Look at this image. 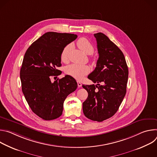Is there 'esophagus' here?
I'll return each mask as SVG.
<instances>
[{
  "mask_svg": "<svg viewBox=\"0 0 157 157\" xmlns=\"http://www.w3.org/2000/svg\"><path fill=\"white\" fill-rule=\"evenodd\" d=\"M77 83H78V87H81L82 84H81V82H79V81H77Z\"/></svg>",
  "mask_w": 157,
  "mask_h": 157,
  "instance_id": "esophagus-1",
  "label": "esophagus"
}]
</instances>
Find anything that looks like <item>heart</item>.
<instances>
[{"label": "heart", "mask_w": 157, "mask_h": 157, "mask_svg": "<svg viewBox=\"0 0 157 157\" xmlns=\"http://www.w3.org/2000/svg\"><path fill=\"white\" fill-rule=\"evenodd\" d=\"M77 45L79 48L84 53L91 55L94 52V47L91 43L84 37L80 38L77 41ZM71 48L70 44L66 45L62 50L61 53V59L63 62L68 60V53ZM64 71L66 75H70L77 80H81L82 78L90 72V68L85 64H79L73 63L67 66Z\"/></svg>", "instance_id": "b5f03b06"}]
</instances>
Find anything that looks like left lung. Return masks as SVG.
I'll return each mask as SVG.
<instances>
[{"label":"left lung","instance_id":"1","mask_svg":"<svg viewBox=\"0 0 157 157\" xmlns=\"http://www.w3.org/2000/svg\"><path fill=\"white\" fill-rule=\"evenodd\" d=\"M99 58L95 70L87 78L96 85H82L88 93L82 103L84 116L102 122L113 116L126 94L128 67L122 51L102 33L94 34Z\"/></svg>","mask_w":157,"mask_h":157}]
</instances>
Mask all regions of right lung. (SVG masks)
I'll return each instance as SVG.
<instances>
[{
	"mask_svg": "<svg viewBox=\"0 0 157 157\" xmlns=\"http://www.w3.org/2000/svg\"><path fill=\"white\" fill-rule=\"evenodd\" d=\"M77 35L49 32L35 41L25 53L20 75L21 89L33 113L50 121L61 116L63 103L77 87L76 80L69 75L53 82L51 76H58L63 49Z\"/></svg>",
	"mask_w": 157,
	"mask_h": 157,
	"instance_id": "add662e5",
	"label": "right lung"
}]
</instances>
